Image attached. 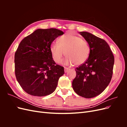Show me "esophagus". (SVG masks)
Wrapping results in <instances>:
<instances>
[{
    "label": "esophagus",
    "instance_id": "34e87169",
    "mask_svg": "<svg viewBox=\"0 0 127 127\" xmlns=\"http://www.w3.org/2000/svg\"><path fill=\"white\" fill-rule=\"evenodd\" d=\"M69 70V69L68 68H66V67H64V72L66 73Z\"/></svg>",
    "mask_w": 127,
    "mask_h": 127
}]
</instances>
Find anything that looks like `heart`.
<instances>
[{
    "label": "heart",
    "mask_w": 127,
    "mask_h": 127,
    "mask_svg": "<svg viewBox=\"0 0 127 127\" xmlns=\"http://www.w3.org/2000/svg\"><path fill=\"white\" fill-rule=\"evenodd\" d=\"M50 51L53 60L57 63H60L66 55L67 57L64 61L65 65L82 64L87 60L90 53L87 42L80 37L71 34L60 37L58 44H51Z\"/></svg>",
    "instance_id": "1"
}]
</instances>
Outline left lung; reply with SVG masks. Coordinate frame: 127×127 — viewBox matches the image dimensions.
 I'll return each instance as SVG.
<instances>
[{
	"mask_svg": "<svg viewBox=\"0 0 127 127\" xmlns=\"http://www.w3.org/2000/svg\"><path fill=\"white\" fill-rule=\"evenodd\" d=\"M80 34L87 42L90 49L88 59L76 68V76L72 86L78 95L90 98L105 90L113 74L114 58L106 42L87 32Z\"/></svg>",
	"mask_w": 127,
	"mask_h": 127,
	"instance_id": "left-lung-1",
	"label": "left lung"
}]
</instances>
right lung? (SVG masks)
I'll use <instances>...</instances> for the list:
<instances>
[{
	"label": "right lung",
	"instance_id": "obj_1",
	"mask_svg": "<svg viewBox=\"0 0 127 127\" xmlns=\"http://www.w3.org/2000/svg\"><path fill=\"white\" fill-rule=\"evenodd\" d=\"M64 34L56 29H37L23 39L15 53V72L27 93L36 96L51 94L64 68L56 64L50 51L52 42Z\"/></svg>",
	"mask_w": 127,
	"mask_h": 127
}]
</instances>
